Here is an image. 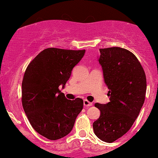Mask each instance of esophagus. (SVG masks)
Masks as SVG:
<instances>
[{
  "label": "esophagus",
  "instance_id": "esophagus-1",
  "mask_svg": "<svg viewBox=\"0 0 158 158\" xmlns=\"http://www.w3.org/2000/svg\"><path fill=\"white\" fill-rule=\"evenodd\" d=\"M93 105V104H92L91 102H90L89 101H87V100H84V107H90V106Z\"/></svg>",
  "mask_w": 158,
  "mask_h": 158
}]
</instances>
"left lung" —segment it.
<instances>
[{"label": "left lung", "mask_w": 158, "mask_h": 158, "mask_svg": "<svg viewBox=\"0 0 158 158\" xmlns=\"http://www.w3.org/2000/svg\"><path fill=\"white\" fill-rule=\"evenodd\" d=\"M100 53L110 102L94 104L101 115L93 128L98 138L112 143L128 131L138 117L145 100L147 80L140 61L128 50L113 47L101 48Z\"/></svg>", "instance_id": "8db88e82"}]
</instances>
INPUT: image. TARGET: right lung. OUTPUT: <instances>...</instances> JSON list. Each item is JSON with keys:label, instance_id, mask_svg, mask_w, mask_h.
I'll use <instances>...</instances> for the list:
<instances>
[{"label": "right lung", "instance_id": "add662e5", "mask_svg": "<svg viewBox=\"0 0 158 158\" xmlns=\"http://www.w3.org/2000/svg\"><path fill=\"white\" fill-rule=\"evenodd\" d=\"M84 53L85 50L47 48L30 62L24 73L23 108L33 128L49 140L68 135L82 110L83 100H68L59 87H64Z\"/></svg>", "mask_w": 158, "mask_h": 158}]
</instances>
